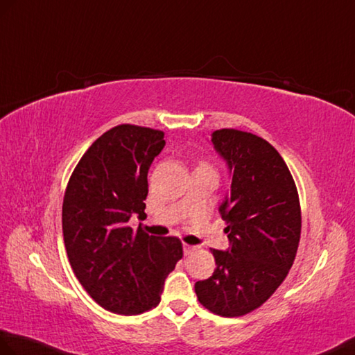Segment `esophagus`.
Returning a JSON list of instances; mask_svg holds the SVG:
<instances>
[{"label": "esophagus", "mask_w": 355, "mask_h": 355, "mask_svg": "<svg viewBox=\"0 0 355 355\" xmlns=\"http://www.w3.org/2000/svg\"><path fill=\"white\" fill-rule=\"evenodd\" d=\"M198 250V246H192V245H187V243H184L183 245V251H184V254L186 255H189V254H192L193 251H196Z\"/></svg>", "instance_id": "esophagus-1"}]
</instances>
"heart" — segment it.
I'll return each mask as SVG.
<instances>
[{
	"mask_svg": "<svg viewBox=\"0 0 355 355\" xmlns=\"http://www.w3.org/2000/svg\"><path fill=\"white\" fill-rule=\"evenodd\" d=\"M200 166H207V164H204V163H202V164H200Z\"/></svg>",
	"mask_w": 355,
	"mask_h": 355,
	"instance_id": "heart-1",
	"label": "heart"
}]
</instances>
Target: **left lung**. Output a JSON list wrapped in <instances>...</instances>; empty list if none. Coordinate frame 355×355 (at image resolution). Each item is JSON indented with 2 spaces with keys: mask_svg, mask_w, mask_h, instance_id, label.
<instances>
[{
  "mask_svg": "<svg viewBox=\"0 0 355 355\" xmlns=\"http://www.w3.org/2000/svg\"><path fill=\"white\" fill-rule=\"evenodd\" d=\"M211 144L228 164L232 187L219 213L230 248L211 250L216 269L195 283L202 306L224 318L243 316L266 302L293 265L301 236V205L279 153L246 131H213Z\"/></svg>",
  "mask_w": 355,
  "mask_h": 355,
  "instance_id": "8db88e82",
  "label": "left lung"
}]
</instances>
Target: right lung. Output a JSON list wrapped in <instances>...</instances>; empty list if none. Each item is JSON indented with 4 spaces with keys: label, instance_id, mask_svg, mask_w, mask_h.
Segmentation results:
<instances>
[{
    "label": "right lung",
    "instance_id": "right-lung-1",
    "mask_svg": "<svg viewBox=\"0 0 355 355\" xmlns=\"http://www.w3.org/2000/svg\"><path fill=\"white\" fill-rule=\"evenodd\" d=\"M164 133L122 125L105 131L73 169L62 207L63 241L73 274L94 301L118 315H140L160 302L164 279L183 257L178 237L128 227L145 215L148 171Z\"/></svg>",
    "mask_w": 355,
    "mask_h": 355
}]
</instances>
